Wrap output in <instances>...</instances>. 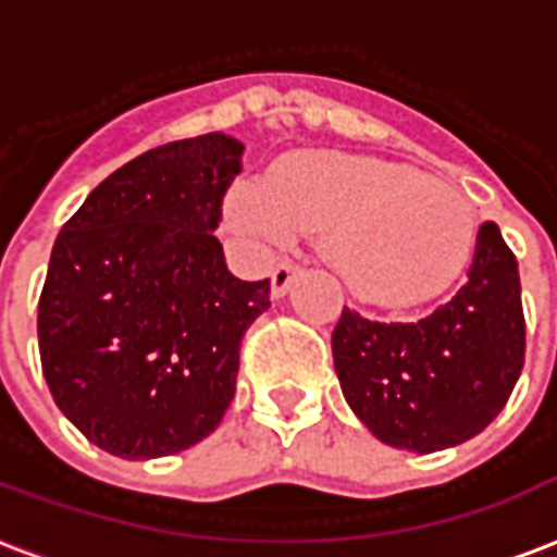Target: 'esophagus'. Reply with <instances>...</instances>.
Instances as JSON below:
<instances>
[{"label":"esophagus","mask_w":557,"mask_h":557,"mask_svg":"<svg viewBox=\"0 0 557 557\" xmlns=\"http://www.w3.org/2000/svg\"><path fill=\"white\" fill-rule=\"evenodd\" d=\"M297 265L295 262H280L277 269L271 271V295L274 297H283L288 292V286H292V280L297 277Z\"/></svg>","instance_id":"obj_1"}]
</instances>
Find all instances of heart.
I'll list each match as a JSON object with an SVG mask.
<instances>
[{
	"label": "heart",
	"mask_w": 557,
	"mask_h": 557,
	"mask_svg": "<svg viewBox=\"0 0 557 557\" xmlns=\"http://www.w3.org/2000/svg\"><path fill=\"white\" fill-rule=\"evenodd\" d=\"M227 224L253 242L324 236V260L356 297L411 307L441 295L476 245V215L456 186L368 154L304 151L242 181Z\"/></svg>",
	"instance_id": "1"
}]
</instances>
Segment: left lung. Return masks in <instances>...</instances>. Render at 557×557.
Masks as SVG:
<instances>
[{"label":"left lung","instance_id":"8db88e82","mask_svg":"<svg viewBox=\"0 0 557 557\" xmlns=\"http://www.w3.org/2000/svg\"><path fill=\"white\" fill-rule=\"evenodd\" d=\"M525 359L520 271L494 222L476 233L465 286L411 324L342 309L333 362L347 406L388 447L438 453L485 430Z\"/></svg>","mask_w":557,"mask_h":557}]
</instances>
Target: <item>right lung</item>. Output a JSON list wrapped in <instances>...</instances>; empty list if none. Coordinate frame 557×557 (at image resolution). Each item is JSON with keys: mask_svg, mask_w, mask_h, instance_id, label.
I'll list each match as a JSON object with an SVG mask.
<instances>
[{"mask_svg": "<svg viewBox=\"0 0 557 557\" xmlns=\"http://www.w3.org/2000/svg\"><path fill=\"white\" fill-rule=\"evenodd\" d=\"M242 151L219 131L151 148L54 239L37 307L42 376L110 456L189 449L236 394L242 335L271 307V280L233 277L212 236Z\"/></svg>", "mask_w": 557, "mask_h": 557, "instance_id": "1", "label": "right lung"}]
</instances>
